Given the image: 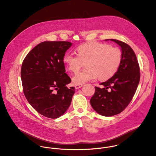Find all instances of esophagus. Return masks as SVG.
Instances as JSON below:
<instances>
[{"label":"esophagus","mask_w":156,"mask_h":156,"mask_svg":"<svg viewBox=\"0 0 156 156\" xmlns=\"http://www.w3.org/2000/svg\"><path fill=\"white\" fill-rule=\"evenodd\" d=\"M83 86V84H76V85L75 86V88L77 90V89H79V88Z\"/></svg>","instance_id":"esophagus-1"}]
</instances>
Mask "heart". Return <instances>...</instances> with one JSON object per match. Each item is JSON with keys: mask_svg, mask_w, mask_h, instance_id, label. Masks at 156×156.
Returning <instances> with one entry per match:
<instances>
[{"mask_svg": "<svg viewBox=\"0 0 156 156\" xmlns=\"http://www.w3.org/2000/svg\"><path fill=\"white\" fill-rule=\"evenodd\" d=\"M76 51V55L66 53L63 57L66 67L74 73L80 70L83 62H86L87 69L73 78L75 84H83L98 76L102 81L108 80L117 72L122 58V52L119 48L98 42L81 44Z\"/></svg>", "mask_w": 156, "mask_h": 156, "instance_id": "b5f03b06", "label": "heart"}]
</instances>
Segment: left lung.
Returning a JSON list of instances; mask_svg holds the SVG:
<instances>
[{"label": "left lung", "mask_w": 156, "mask_h": 156, "mask_svg": "<svg viewBox=\"0 0 156 156\" xmlns=\"http://www.w3.org/2000/svg\"><path fill=\"white\" fill-rule=\"evenodd\" d=\"M110 40L121 47L122 62L115 75L100 84L103 88L95 86L96 91L90 100L96 112L105 117L119 114L125 110L134 96L140 80V65L132 48L124 42Z\"/></svg>", "instance_id": "left-lung-1"}]
</instances>
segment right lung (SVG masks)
I'll list each match as a JSON object with an SVG mask.
<instances>
[{
    "mask_svg": "<svg viewBox=\"0 0 156 156\" xmlns=\"http://www.w3.org/2000/svg\"><path fill=\"white\" fill-rule=\"evenodd\" d=\"M68 41H44L25 57L21 69L24 94L30 105L42 115L57 119L71 104L75 88L65 73L63 57L72 46Z\"/></svg>",
    "mask_w": 156,
    "mask_h": 156,
    "instance_id": "add662e5",
    "label": "right lung"
}]
</instances>
